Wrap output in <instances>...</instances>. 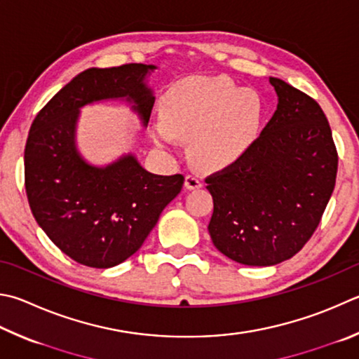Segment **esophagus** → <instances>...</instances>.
I'll return each instance as SVG.
<instances>
[{
	"mask_svg": "<svg viewBox=\"0 0 359 359\" xmlns=\"http://www.w3.org/2000/svg\"><path fill=\"white\" fill-rule=\"evenodd\" d=\"M185 187L188 188V190H196V188L202 187V180L198 177V175L188 174L185 177Z\"/></svg>",
	"mask_w": 359,
	"mask_h": 359,
	"instance_id": "1",
	"label": "esophagus"
}]
</instances>
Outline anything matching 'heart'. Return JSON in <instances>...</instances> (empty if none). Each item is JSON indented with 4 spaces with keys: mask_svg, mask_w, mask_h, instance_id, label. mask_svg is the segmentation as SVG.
Listing matches in <instances>:
<instances>
[{
    "mask_svg": "<svg viewBox=\"0 0 359 359\" xmlns=\"http://www.w3.org/2000/svg\"><path fill=\"white\" fill-rule=\"evenodd\" d=\"M264 119L262 99L226 76H190L169 88L163 121L154 127L160 146L191 140V155L204 166L229 165L257 138Z\"/></svg>",
    "mask_w": 359,
    "mask_h": 359,
    "instance_id": "obj_1",
    "label": "heart"
}]
</instances>
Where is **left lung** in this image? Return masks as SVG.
Returning <instances> with one entry per match:
<instances>
[{
  "label": "left lung",
  "instance_id": "left-lung-1",
  "mask_svg": "<svg viewBox=\"0 0 359 359\" xmlns=\"http://www.w3.org/2000/svg\"><path fill=\"white\" fill-rule=\"evenodd\" d=\"M278 109L231 165L205 177L212 242L232 260L266 266L309 242L333 194L337 151L320 105L270 76Z\"/></svg>",
  "mask_w": 359,
  "mask_h": 359
}]
</instances>
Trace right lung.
Listing matches in <instances>:
<instances>
[{
	"instance_id": "right-lung-1",
	"label": "right lung",
	"mask_w": 359,
	"mask_h": 359,
	"mask_svg": "<svg viewBox=\"0 0 359 359\" xmlns=\"http://www.w3.org/2000/svg\"><path fill=\"white\" fill-rule=\"evenodd\" d=\"M146 64L78 74L32 121L25 147V188L37 224L75 262L109 269L140 250L182 190V174L157 175L128 155L107 168L81 160L74 142L78 108L126 97L144 123L155 99Z\"/></svg>"
}]
</instances>
